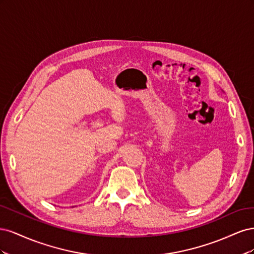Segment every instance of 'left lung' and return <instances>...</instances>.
<instances>
[{
    "instance_id": "8db88e82",
    "label": "left lung",
    "mask_w": 254,
    "mask_h": 254,
    "mask_svg": "<svg viewBox=\"0 0 254 254\" xmlns=\"http://www.w3.org/2000/svg\"><path fill=\"white\" fill-rule=\"evenodd\" d=\"M222 92H224V91H222Z\"/></svg>"
}]
</instances>
